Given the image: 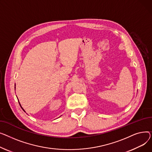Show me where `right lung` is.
I'll use <instances>...</instances> for the list:
<instances>
[{
	"label": "right lung",
	"instance_id": "add662e5",
	"mask_svg": "<svg viewBox=\"0 0 152 152\" xmlns=\"http://www.w3.org/2000/svg\"><path fill=\"white\" fill-rule=\"evenodd\" d=\"M18 102H19V101H18ZM19 104H20V106H21V108H22V109H23V110H24V109H23V107H21V104H20V103H19ZM24 112H25V111H24Z\"/></svg>",
	"mask_w": 152,
	"mask_h": 152
}]
</instances>
